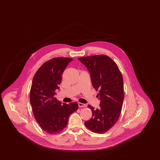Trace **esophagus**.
<instances>
[{"mask_svg": "<svg viewBox=\"0 0 160 160\" xmlns=\"http://www.w3.org/2000/svg\"><path fill=\"white\" fill-rule=\"evenodd\" d=\"M78 105L79 107H84L86 106V105L84 104L81 103V102H78Z\"/></svg>", "mask_w": 160, "mask_h": 160, "instance_id": "34e87169", "label": "esophagus"}]
</instances>
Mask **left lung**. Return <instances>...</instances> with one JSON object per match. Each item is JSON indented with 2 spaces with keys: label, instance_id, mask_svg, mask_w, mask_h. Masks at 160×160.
I'll return each mask as SVG.
<instances>
[{
  "label": "left lung",
  "instance_id": "1",
  "mask_svg": "<svg viewBox=\"0 0 160 160\" xmlns=\"http://www.w3.org/2000/svg\"><path fill=\"white\" fill-rule=\"evenodd\" d=\"M91 74L93 88L99 91V108L89 105L92 117L84 122L93 132L104 133L118 121L121 113L124 98L123 82L116 63L106 55H96L78 59Z\"/></svg>",
  "mask_w": 160,
  "mask_h": 160
}]
</instances>
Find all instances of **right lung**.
Listing matches in <instances>:
<instances>
[{"mask_svg":"<svg viewBox=\"0 0 160 160\" xmlns=\"http://www.w3.org/2000/svg\"><path fill=\"white\" fill-rule=\"evenodd\" d=\"M72 59L56 58L45 62L33 77L30 102L36 121L45 132L54 134L64 129L69 116L78 109L77 102L63 103L55 98L62 75Z\"/></svg>","mask_w":160,"mask_h":160,"instance_id":"right-lung-1","label":"right lung"}]
</instances>
